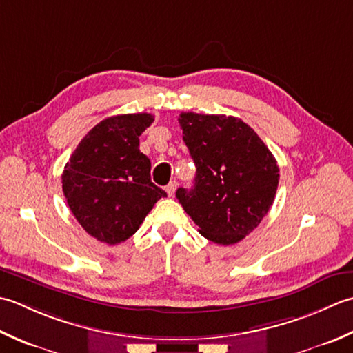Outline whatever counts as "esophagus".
<instances>
[{"label": "esophagus", "mask_w": 353, "mask_h": 353, "mask_svg": "<svg viewBox=\"0 0 353 353\" xmlns=\"http://www.w3.org/2000/svg\"><path fill=\"white\" fill-rule=\"evenodd\" d=\"M176 183L175 181H170L168 185H166V192H168V195L169 196H172L175 193V190H176Z\"/></svg>", "instance_id": "34e87169"}]
</instances>
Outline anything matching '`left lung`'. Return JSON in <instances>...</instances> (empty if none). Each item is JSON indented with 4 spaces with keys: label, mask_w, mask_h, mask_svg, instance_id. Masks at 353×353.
I'll return each mask as SVG.
<instances>
[{
    "label": "left lung",
    "mask_w": 353,
    "mask_h": 353,
    "mask_svg": "<svg viewBox=\"0 0 353 353\" xmlns=\"http://www.w3.org/2000/svg\"><path fill=\"white\" fill-rule=\"evenodd\" d=\"M178 121L196 176L193 189L179 187L176 198L201 234L233 245L261 224L274 203L276 158L237 117L181 112Z\"/></svg>",
    "instance_id": "1"
}]
</instances>
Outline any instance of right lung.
I'll return each mask as SVG.
<instances>
[{"mask_svg": "<svg viewBox=\"0 0 353 353\" xmlns=\"http://www.w3.org/2000/svg\"><path fill=\"white\" fill-rule=\"evenodd\" d=\"M148 112L121 114L100 121L70 157L62 190L79 224L108 245L129 239L160 198L150 181V160L139 137L152 125Z\"/></svg>", "mask_w": 353, "mask_h": 353, "instance_id": "1", "label": "right lung"}]
</instances>
